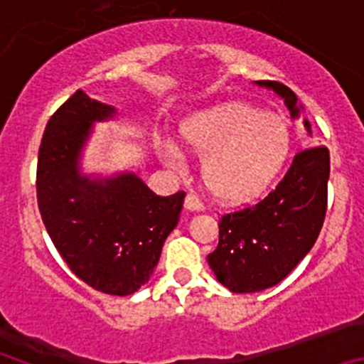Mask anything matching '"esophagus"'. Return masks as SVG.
I'll return each instance as SVG.
<instances>
[{"instance_id": "34e87169", "label": "esophagus", "mask_w": 364, "mask_h": 364, "mask_svg": "<svg viewBox=\"0 0 364 364\" xmlns=\"http://www.w3.org/2000/svg\"><path fill=\"white\" fill-rule=\"evenodd\" d=\"M186 210H189V211H202V210H204V204H202V200L197 197V195H193V193H189L188 197H186Z\"/></svg>"}]
</instances>
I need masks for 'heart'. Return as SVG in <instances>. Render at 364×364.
<instances>
[{
	"label": "heart",
	"mask_w": 364,
	"mask_h": 364,
	"mask_svg": "<svg viewBox=\"0 0 364 364\" xmlns=\"http://www.w3.org/2000/svg\"><path fill=\"white\" fill-rule=\"evenodd\" d=\"M180 133L193 153L204 156L205 186L224 202L250 200L264 191L290 149V134L281 118L242 104L198 112ZM166 156L171 164L182 160L173 142L166 144Z\"/></svg>",
	"instance_id": "1"
}]
</instances>
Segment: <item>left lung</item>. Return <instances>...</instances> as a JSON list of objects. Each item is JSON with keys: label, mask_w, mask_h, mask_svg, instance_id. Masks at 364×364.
I'll return each mask as SVG.
<instances>
[{"label": "left lung", "mask_w": 364, "mask_h": 364, "mask_svg": "<svg viewBox=\"0 0 364 364\" xmlns=\"http://www.w3.org/2000/svg\"><path fill=\"white\" fill-rule=\"evenodd\" d=\"M284 100L291 118L302 105L291 89L279 82H255ZM304 127L311 134L310 122ZM330 153L310 147L295 154L279 186L259 204L233 211L218 224V246L208 264L233 294H255L279 284L315 244L326 215Z\"/></svg>", "instance_id": "1"}]
</instances>
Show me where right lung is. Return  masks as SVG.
<instances>
[{"label": "right lung", "mask_w": 364, "mask_h": 364, "mask_svg": "<svg viewBox=\"0 0 364 364\" xmlns=\"http://www.w3.org/2000/svg\"><path fill=\"white\" fill-rule=\"evenodd\" d=\"M117 109L76 91L50 117L38 153V208L73 273L109 295H131L149 281L167 235L178 224L184 191L154 195L134 173H82L95 122Z\"/></svg>", "instance_id": "1"}]
</instances>
